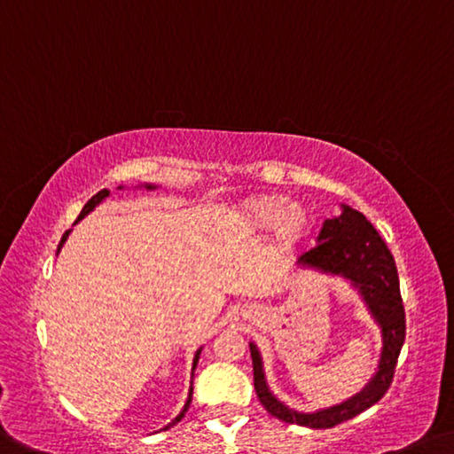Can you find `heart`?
<instances>
[{
	"label": "heart",
	"mask_w": 454,
	"mask_h": 454,
	"mask_svg": "<svg viewBox=\"0 0 454 454\" xmlns=\"http://www.w3.org/2000/svg\"><path fill=\"white\" fill-rule=\"evenodd\" d=\"M236 228L244 236H261L275 230V239L285 248H293L311 230V214L303 206H291V201L278 193H258L234 210Z\"/></svg>",
	"instance_id": "heart-1"
}]
</instances>
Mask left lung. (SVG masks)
<instances>
[{
    "label": "left lung",
    "instance_id": "obj_1",
    "mask_svg": "<svg viewBox=\"0 0 454 454\" xmlns=\"http://www.w3.org/2000/svg\"><path fill=\"white\" fill-rule=\"evenodd\" d=\"M299 262L349 278L364 294L372 315L382 325L384 349L378 372L362 392L343 404L321 410L317 414H301L280 404L269 392L261 356L254 345H250L254 390L266 412L278 420L309 428H333L345 420L356 419L364 410L382 400L392 384L395 364H398L400 349L406 337V313L400 297L398 270H395L390 248L386 247L378 230L365 220L364 214L351 210L348 206H343L341 215L325 220L319 232V244L301 254Z\"/></svg>",
    "mask_w": 454,
    "mask_h": 454
}]
</instances>
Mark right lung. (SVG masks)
I'll use <instances>...</instances> for the list:
<instances>
[{
    "label": "right lung",
    "instance_id": "obj_1",
    "mask_svg": "<svg viewBox=\"0 0 454 454\" xmlns=\"http://www.w3.org/2000/svg\"><path fill=\"white\" fill-rule=\"evenodd\" d=\"M147 188H153V185H147ZM106 196H109V190H100L98 193H97V196H92L89 201H86V204H84V207H82V212H81V215H78V220H82L84 218V215L86 214H89L90 210H92V207H95L97 204H98V201L100 200H105ZM76 220V222H78ZM68 239V232H64V236H62V240H60V244H59V253H60V248H62V244H64V240H67ZM59 253H56V256H59ZM198 357H200V351H198V354H196V359H193V368H196V364H198ZM190 402H192V390H190V398H188V402H185V408L182 410V412H179V416H177V419L174 420V422H171L169 424V427H174V424H177L179 420H182L184 419V414H185V410H188V406H190ZM168 427V428H169Z\"/></svg>",
    "mask_w": 454,
    "mask_h": 454
}]
</instances>
